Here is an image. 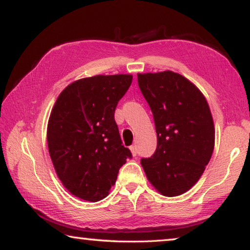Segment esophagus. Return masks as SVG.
Returning a JSON list of instances; mask_svg holds the SVG:
<instances>
[{
    "instance_id": "obj_1",
    "label": "esophagus",
    "mask_w": 250,
    "mask_h": 250,
    "mask_svg": "<svg viewBox=\"0 0 250 250\" xmlns=\"http://www.w3.org/2000/svg\"><path fill=\"white\" fill-rule=\"evenodd\" d=\"M130 151H131V153H132L133 156H135V155H137V153H138L137 146H130Z\"/></svg>"
}]
</instances>
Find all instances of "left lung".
<instances>
[{
    "label": "left lung",
    "mask_w": 250,
    "mask_h": 250,
    "mask_svg": "<svg viewBox=\"0 0 250 250\" xmlns=\"http://www.w3.org/2000/svg\"><path fill=\"white\" fill-rule=\"evenodd\" d=\"M142 95L153 113L158 146L141 164L147 180L164 196H177L196 184L214 151L215 128L201 90L174 71L138 74Z\"/></svg>",
    "instance_id": "obj_1"
}]
</instances>
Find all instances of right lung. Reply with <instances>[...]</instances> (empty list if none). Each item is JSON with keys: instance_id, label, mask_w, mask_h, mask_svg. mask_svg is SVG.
<instances>
[{"instance_id": "add662e5", "label": "right lung", "mask_w": 250, "mask_h": 250, "mask_svg": "<svg viewBox=\"0 0 250 250\" xmlns=\"http://www.w3.org/2000/svg\"><path fill=\"white\" fill-rule=\"evenodd\" d=\"M132 75H97L68 84L50 112L47 145L58 179L88 202L108 196L119 168L131 158L115 121V110Z\"/></svg>"}]
</instances>
